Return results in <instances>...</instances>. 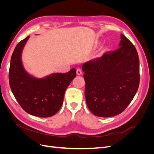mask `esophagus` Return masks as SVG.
<instances>
[{"instance_id":"34e87169","label":"esophagus","mask_w":154,"mask_h":154,"mask_svg":"<svg viewBox=\"0 0 154 154\" xmlns=\"http://www.w3.org/2000/svg\"><path fill=\"white\" fill-rule=\"evenodd\" d=\"M76 73L78 75H81L82 74V69H77L76 70Z\"/></svg>"}]
</instances>
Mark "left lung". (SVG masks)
<instances>
[{
    "instance_id": "obj_1",
    "label": "left lung",
    "mask_w": 154,
    "mask_h": 154,
    "mask_svg": "<svg viewBox=\"0 0 154 154\" xmlns=\"http://www.w3.org/2000/svg\"><path fill=\"white\" fill-rule=\"evenodd\" d=\"M82 70L87 106L99 117L122 113L139 88L138 54L131 42L122 34L119 49L85 63Z\"/></svg>"
}]
</instances>
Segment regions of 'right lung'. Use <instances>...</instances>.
<instances>
[{
	"instance_id": "1",
	"label": "right lung",
	"mask_w": 154,
	"mask_h": 154,
	"mask_svg": "<svg viewBox=\"0 0 154 154\" xmlns=\"http://www.w3.org/2000/svg\"><path fill=\"white\" fill-rule=\"evenodd\" d=\"M29 36L20 41L11 56L9 82L13 94L26 112L48 118L57 114L63 102L65 91L76 76L72 68L66 73H53L44 78H36L23 67L21 54Z\"/></svg>"
}]
</instances>
